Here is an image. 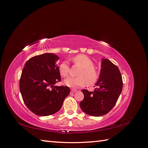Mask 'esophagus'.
Instances as JSON below:
<instances>
[{
  "mask_svg": "<svg viewBox=\"0 0 148 148\" xmlns=\"http://www.w3.org/2000/svg\"><path fill=\"white\" fill-rule=\"evenodd\" d=\"M76 92H77V89H71V93H75Z\"/></svg>",
  "mask_w": 148,
  "mask_h": 148,
  "instance_id": "obj_1",
  "label": "esophagus"
}]
</instances>
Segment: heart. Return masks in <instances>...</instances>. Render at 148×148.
<instances>
[{"label":"heart","instance_id":"1","mask_svg":"<svg viewBox=\"0 0 148 148\" xmlns=\"http://www.w3.org/2000/svg\"><path fill=\"white\" fill-rule=\"evenodd\" d=\"M71 60L76 65L82 67L77 77H69L65 80V84L70 88L83 86L88 83H95L99 77L97 70L94 67L93 62L88 57L83 54H78L73 57ZM59 73L63 78L68 77L70 67L66 61L62 62L59 66Z\"/></svg>","mask_w":148,"mask_h":148}]
</instances>
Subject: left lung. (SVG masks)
I'll use <instances>...</instances> for the list:
<instances>
[{
    "instance_id": "obj_1",
    "label": "left lung",
    "mask_w": 148,
    "mask_h": 148,
    "mask_svg": "<svg viewBox=\"0 0 148 148\" xmlns=\"http://www.w3.org/2000/svg\"><path fill=\"white\" fill-rule=\"evenodd\" d=\"M96 86L92 92L83 89L84 99L79 106L84 113L99 117L106 115L113 108L123 88L119 68L108 59H102L99 78Z\"/></svg>"
}]
</instances>
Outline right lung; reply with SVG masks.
I'll use <instances>...</instances> for the list:
<instances>
[{"instance_id":"1","label":"right lung","mask_w":148,"mask_h":148,"mask_svg":"<svg viewBox=\"0 0 148 148\" xmlns=\"http://www.w3.org/2000/svg\"><path fill=\"white\" fill-rule=\"evenodd\" d=\"M59 59L52 53L36 56L25 64L20 79V90L28 108L39 116L56 113L70 90L68 86H54L61 81Z\"/></svg>"}]
</instances>
